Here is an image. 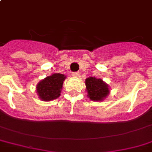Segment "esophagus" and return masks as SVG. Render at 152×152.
<instances>
[{
  "mask_svg": "<svg viewBox=\"0 0 152 152\" xmlns=\"http://www.w3.org/2000/svg\"><path fill=\"white\" fill-rule=\"evenodd\" d=\"M72 76H74V77H77V76H79V73L78 72H72Z\"/></svg>",
  "mask_w": 152,
  "mask_h": 152,
  "instance_id": "obj_1",
  "label": "esophagus"
}]
</instances>
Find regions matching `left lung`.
<instances>
[{
  "mask_svg": "<svg viewBox=\"0 0 152 152\" xmlns=\"http://www.w3.org/2000/svg\"><path fill=\"white\" fill-rule=\"evenodd\" d=\"M88 97L91 100L102 101L109 94V87L101 79L88 77L85 80Z\"/></svg>",
  "mask_w": 152,
  "mask_h": 152,
  "instance_id": "8db88e82",
  "label": "left lung"
}]
</instances>
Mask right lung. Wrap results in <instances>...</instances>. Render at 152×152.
<instances>
[{
	"label": "right lung",
	"mask_w": 152,
	"mask_h": 152,
	"mask_svg": "<svg viewBox=\"0 0 152 152\" xmlns=\"http://www.w3.org/2000/svg\"><path fill=\"white\" fill-rule=\"evenodd\" d=\"M66 76L64 74L54 73L38 83L37 93L43 101H51L61 96V89Z\"/></svg>",
	"instance_id": "obj_1"
}]
</instances>
